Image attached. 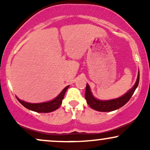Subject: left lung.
Segmentation results:
<instances>
[{"label":"left lung","instance_id":"1","mask_svg":"<svg viewBox=\"0 0 150 150\" xmlns=\"http://www.w3.org/2000/svg\"><path fill=\"white\" fill-rule=\"evenodd\" d=\"M140 80V72L138 73L137 80L133 87L128 91L126 94L117 99H111V100H99L94 98L91 92L90 88L88 84H87L85 90V99L87 103L92 109L96 110L101 112H108L118 109L126 104L135 92L136 88L137 87Z\"/></svg>","mask_w":150,"mask_h":150}]
</instances>
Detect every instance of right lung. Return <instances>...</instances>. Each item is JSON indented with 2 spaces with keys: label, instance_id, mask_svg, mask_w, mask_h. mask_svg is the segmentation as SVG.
Returning <instances> with one entry per match:
<instances>
[{
  "label": "right lung",
  "instance_id": "1",
  "mask_svg": "<svg viewBox=\"0 0 150 150\" xmlns=\"http://www.w3.org/2000/svg\"><path fill=\"white\" fill-rule=\"evenodd\" d=\"M69 86H67L64 89L62 90V92L55 98L53 100L47 101V102H43L39 103V104H32V103L25 102V101L20 100L18 97H16L22 105H23L25 108H28V109L32 110V111H36V112L39 113H49L52 112L55 110L58 109V108L61 106L62 104V101H63V97L65 94V92L68 89Z\"/></svg>",
  "mask_w": 150,
  "mask_h": 150
}]
</instances>
